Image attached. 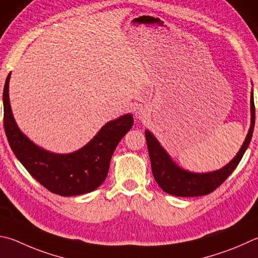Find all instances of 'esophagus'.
Listing matches in <instances>:
<instances>
[{"label": "esophagus", "instance_id": "34e87169", "mask_svg": "<svg viewBox=\"0 0 258 258\" xmlns=\"http://www.w3.org/2000/svg\"><path fill=\"white\" fill-rule=\"evenodd\" d=\"M148 109L145 108V107L143 106H140L137 108V110H135V116H137V118L139 119H143L145 118V117L148 116Z\"/></svg>", "mask_w": 258, "mask_h": 258}]
</instances>
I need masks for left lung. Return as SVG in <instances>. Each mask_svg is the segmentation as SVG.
Returning <instances> with one entry per match:
<instances>
[{"label": "left lung", "instance_id": "1", "mask_svg": "<svg viewBox=\"0 0 258 258\" xmlns=\"http://www.w3.org/2000/svg\"><path fill=\"white\" fill-rule=\"evenodd\" d=\"M250 127L237 156L221 169L204 172V174L190 172L178 167L166 150L158 142L156 137L150 131H145V140H147L149 156L151 160L152 174L161 189L168 194L181 196V198L207 195L217 189L236 169L250 143L255 125V105L252 90L250 96Z\"/></svg>", "mask_w": 258, "mask_h": 258}]
</instances>
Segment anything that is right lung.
Returning <instances> with one entry per match:
<instances>
[{"label": "right lung", "instance_id": "1", "mask_svg": "<svg viewBox=\"0 0 258 258\" xmlns=\"http://www.w3.org/2000/svg\"><path fill=\"white\" fill-rule=\"evenodd\" d=\"M9 73L3 90L4 130L9 144L28 172L51 193L77 196L97 189L109 170L117 144L133 126L131 114L102 126L90 142L76 152L59 154L46 151L23 134L13 117L9 99Z\"/></svg>", "mask_w": 258, "mask_h": 258}]
</instances>
